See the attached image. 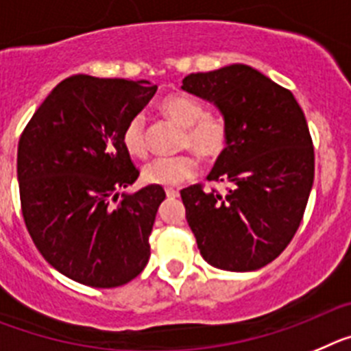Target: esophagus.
<instances>
[{"mask_svg":"<svg viewBox=\"0 0 351 351\" xmlns=\"http://www.w3.org/2000/svg\"><path fill=\"white\" fill-rule=\"evenodd\" d=\"M166 196L167 197H178L180 193L176 189H166Z\"/></svg>","mask_w":351,"mask_h":351,"instance_id":"34e87169","label":"esophagus"}]
</instances>
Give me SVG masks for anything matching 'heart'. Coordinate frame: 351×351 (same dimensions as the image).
<instances>
[{
  "label": "heart",
  "instance_id": "1",
  "mask_svg": "<svg viewBox=\"0 0 351 351\" xmlns=\"http://www.w3.org/2000/svg\"><path fill=\"white\" fill-rule=\"evenodd\" d=\"M160 111L175 125L184 129L182 148H191L203 160L213 162L222 157L228 148V127L224 120L206 114L205 106L184 93L169 95L160 102ZM123 146L132 157L143 158L148 154L146 123L143 117H134L123 129ZM197 160L193 155L155 158L143 167L141 176L146 184L160 187H175L194 178Z\"/></svg>",
  "mask_w": 351,
  "mask_h": 351
}]
</instances>
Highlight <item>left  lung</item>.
<instances>
[{"label": "left lung", "mask_w": 351, "mask_h": 351, "mask_svg": "<svg viewBox=\"0 0 351 351\" xmlns=\"http://www.w3.org/2000/svg\"><path fill=\"white\" fill-rule=\"evenodd\" d=\"M182 90L215 104L230 134L208 175L226 191H180L197 249L221 270H258L288 247L306 212L315 148L304 111L291 91L242 63L187 75Z\"/></svg>", "instance_id": "8db88e82"}]
</instances>
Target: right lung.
<instances>
[{
	"mask_svg": "<svg viewBox=\"0 0 351 351\" xmlns=\"http://www.w3.org/2000/svg\"><path fill=\"white\" fill-rule=\"evenodd\" d=\"M148 81L72 75L35 111L17 148L21 208L45 261L69 279L117 288L150 260L155 215L166 193L148 185L118 194L139 171L123 129L150 102Z\"/></svg>",
	"mask_w": 351,
	"mask_h": 351,
	"instance_id": "add662e5",
	"label": "right lung"
}]
</instances>
